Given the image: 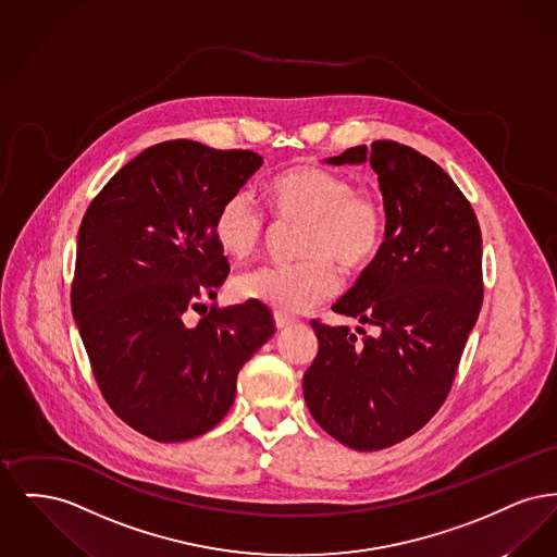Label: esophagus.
Masks as SVG:
<instances>
[{
	"label": "esophagus",
	"instance_id": "esophagus-1",
	"mask_svg": "<svg viewBox=\"0 0 557 557\" xmlns=\"http://www.w3.org/2000/svg\"><path fill=\"white\" fill-rule=\"evenodd\" d=\"M296 323V319L288 318V315H282V313H275V327L277 330H286Z\"/></svg>",
	"mask_w": 557,
	"mask_h": 557
}]
</instances>
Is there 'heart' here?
<instances>
[{
	"label": "heart",
	"instance_id": "obj_1",
	"mask_svg": "<svg viewBox=\"0 0 557 557\" xmlns=\"http://www.w3.org/2000/svg\"><path fill=\"white\" fill-rule=\"evenodd\" d=\"M269 205L277 223L302 225L294 265H265L239 273L232 284L238 300L261 302L282 315L309 313L338 286V271H359L377 257L386 211L377 194L355 189L341 173L318 164H296L269 184ZM271 232V223L250 189H238L219 207L212 236L223 255L248 259Z\"/></svg>",
	"mask_w": 557,
	"mask_h": 557
}]
</instances>
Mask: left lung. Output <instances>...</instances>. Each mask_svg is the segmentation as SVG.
I'll use <instances>...</instances> for the list:
<instances>
[{
	"label": "left lung",
	"mask_w": 557,
	"mask_h": 557,
	"mask_svg": "<svg viewBox=\"0 0 557 557\" xmlns=\"http://www.w3.org/2000/svg\"><path fill=\"white\" fill-rule=\"evenodd\" d=\"M327 164L370 162L386 211L377 257L332 311L373 325L311 321L319 352L305 371L311 416L357 450L393 447L416 434L449 395L482 307L476 212L449 175L391 139L348 148Z\"/></svg>",
	"instance_id": "8db88e82"
}]
</instances>
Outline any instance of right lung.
<instances>
[{"instance_id": "1", "label": "right lung", "mask_w": 557, "mask_h": 557, "mask_svg": "<svg viewBox=\"0 0 557 557\" xmlns=\"http://www.w3.org/2000/svg\"><path fill=\"white\" fill-rule=\"evenodd\" d=\"M261 164L250 150L162 141L127 162L81 221L73 318L110 409L152 441L219 424L242 366L275 332L250 300L187 323L230 273L212 236L216 211Z\"/></svg>"}]
</instances>
